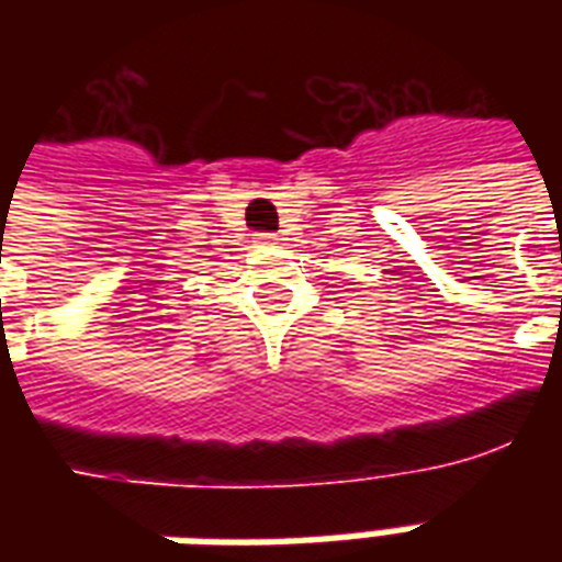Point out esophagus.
<instances>
[{
	"label": "esophagus",
	"mask_w": 562,
	"mask_h": 562,
	"mask_svg": "<svg viewBox=\"0 0 562 562\" xmlns=\"http://www.w3.org/2000/svg\"><path fill=\"white\" fill-rule=\"evenodd\" d=\"M259 245H280V236H273V233H262V236H259Z\"/></svg>",
	"instance_id": "esophagus-1"
}]
</instances>
